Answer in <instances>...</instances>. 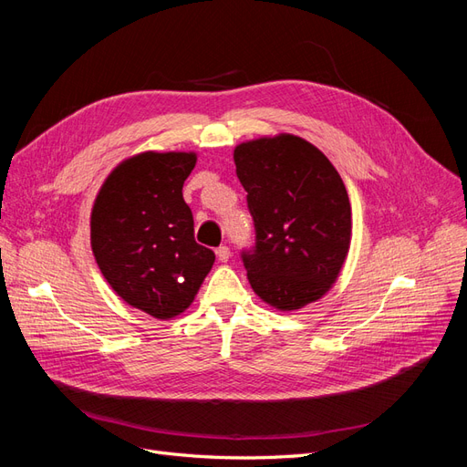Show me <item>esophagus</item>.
Here are the masks:
<instances>
[{"label":"esophagus","instance_id":"1","mask_svg":"<svg viewBox=\"0 0 467 467\" xmlns=\"http://www.w3.org/2000/svg\"><path fill=\"white\" fill-rule=\"evenodd\" d=\"M216 257H218V261H220V263H228V261H230V257H232L230 247H225V245L218 247V249H216Z\"/></svg>","mask_w":467,"mask_h":467}]
</instances>
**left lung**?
Returning a JSON list of instances; mask_svg holds the SVG:
<instances>
[{"label": "left lung", "instance_id": "8db88e82", "mask_svg": "<svg viewBox=\"0 0 467 467\" xmlns=\"http://www.w3.org/2000/svg\"><path fill=\"white\" fill-rule=\"evenodd\" d=\"M255 244L242 251L251 288L282 312L319 300L347 259L352 216L345 182L306 140L280 134L239 144Z\"/></svg>", "mask_w": 467, "mask_h": 467}]
</instances>
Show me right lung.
I'll list each match as a JSON object with an SVG mask.
<instances>
[{"mask_svg":"<svg viewBox=\"0 0 467 467\" xmlns=\"http://www.w3.org/2000/svg\"><path fill=\"white\" fill-rule=\"evenodd\" d=\"M194 153L146 151L122 161L97 194L91 247L103 276L124 302L169 319L191 306L214 265L194 242L182 182Z\"/></svg>","mask_w":467,"mask_h":467,"instance_id":"add662e5","label":"right lung"}]
</instances>
